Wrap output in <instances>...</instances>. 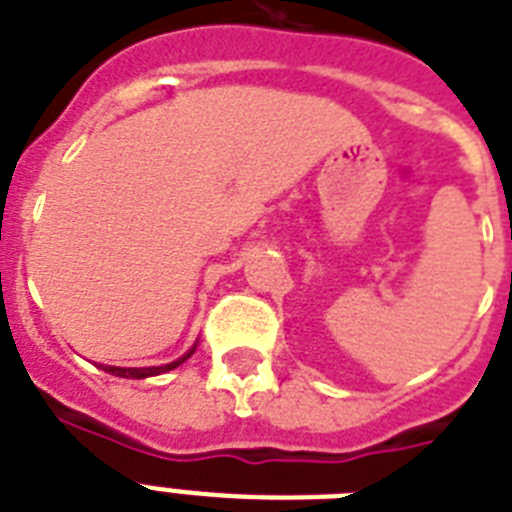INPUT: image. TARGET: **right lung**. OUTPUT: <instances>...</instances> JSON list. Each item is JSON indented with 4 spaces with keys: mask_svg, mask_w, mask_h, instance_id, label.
Listing matches in <instances>:
<instances>
[{
    "mask_svg": "<svg viewBox=\"0 0 512 512\" xmlns=\"http://www.w3.org/2000/svg\"><path fill=\"white\" fill-rule=\"evenodd\" d=\"M192 351H195V349H192ZM192 351H190V354H184L182 359H176V362H171V364H163V367L127 369V367H103V364H101V369H103V372H109V375H117V377H132V380H143V377L161 375V372H169V369L179 367V364H182V362H187V359H190V356H192Z\"/></svg>",
    "mask_w": 512,
    "mask_h": 512,
    "instance_id": "1",
    "label": "right lung"
}]
</instances>
